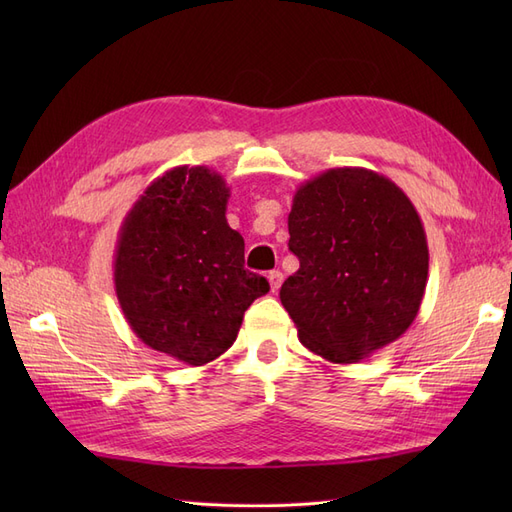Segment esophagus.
<instances>
[{
	"instance_id": "obj_1",
	"label": "esophagus",
	"mask_w": 512,
	"mask_h": 512,
	"mask_svg": "<svg viewBox=\"0 0 512 512\" xmlns=\"http://www.w3.org/2000/svg\"><path fill=\"white\" fill-rule=\"evenodd\" d=\"M267 280H269V284H271V290L277 292V290H280L282 282H284V275H282L280 271H271V273L267 275Z\"/></svg>"
}]
</instances>
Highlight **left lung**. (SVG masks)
Instances as JSON below:
<instances>
[{"label":"left lung","instance_id":"8db88e82","mask_svg":"<svg viewBox=\"0 0 512 512\" xmlns=\"http://www.w3.org/2000/svg\"><path fill=\"white\" fill-rule=\"evenodd\" d=\"M288 232L299 271L280 299L307 350L359 363L408 331L429 250L421 218L391 179L359 166L324 170L294 194Z\"/></svg>","mask_w":512,"mask_h":512}]
</instances>
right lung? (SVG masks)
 I'll return each mask as SVG.
<instances>
[{
	"label": "right lung",
	"instance_id": "add662e5",
	"mask_svg": "<svg viewBox=\"0 0 512 512\" xmlns=\"http://www.w3.org/2000/svg\"><path fill=\"white\" fill-rule=\"evenodd\" d=\"M230 188L207 166H175L128 211L115 250V292L143 344L205 365L237 339L245 309L269 292L247 271L226 222Z\"/></svg>",
	"mask_w": 512,
	"mask_h": 512
}]
</instances>
